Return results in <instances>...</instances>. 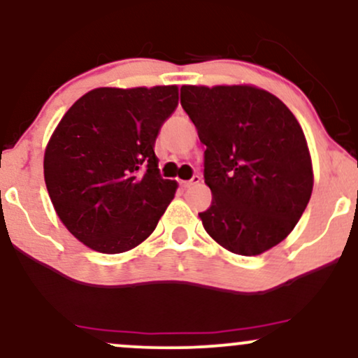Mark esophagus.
Instances as JSON below:
<instances>
[{"label": "esophagus", "instance_id": "esophagus-1", "mask_svg": "<svg viewBox=\"0 0 358 358\" xmlns=\"http://www.w3.org/2000/svg\"><path fill=\"white\" fill-rule=\"evenodd\" d=\"M180 183H182V187L188 188V187H192V185L200 183V176L195 175V176H193V178H190V180H183V182H180Z\"/></svg>", "mask_w": 358, "mask_h": 358}]
</instances>
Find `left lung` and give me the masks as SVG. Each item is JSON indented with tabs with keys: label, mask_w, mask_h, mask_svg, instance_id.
<instances>
[{
	"label": "left lung",
	"mask_w": 358,
	"mask_h": 358,
	"mask_svg": "<svg viewBox=\"0 0 358 358\" xmlns=\"http://www.w3.org/2000/svg\"><path fill=\"white\" fill-rule=\"evenodd\" d=\"M182 106L205 150L212 205L199 213L222 248L259 256L289 236L311 192L313 165L298 119L256 85H183Z\"/></svg>",
	"instance_id": "1"
}]
</instances>
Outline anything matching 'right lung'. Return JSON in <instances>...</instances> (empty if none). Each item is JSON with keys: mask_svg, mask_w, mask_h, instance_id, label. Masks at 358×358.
I'll use <instances>...</instances> for the list:
<instances>
[{"mask_svg": "<svg viewBox=\"0 0 358 358\" xmlns=\"http://www.w3.org/2000/svg\"><path fill=\"white\" fill-rule=\"evenodd\" d=\"M178 106V85L97 87L77 99L43 156L48 195L76 239L102 254L153 234L178 183L159 176L155 141Z\"/></svg>", "mask_w": 358, "mask_h": 358, "instance_id": "1", "label": "right lung"}]
</instances>
